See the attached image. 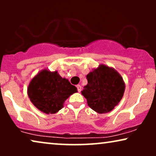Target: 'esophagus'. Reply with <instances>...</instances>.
Returning a JSON list of instances; mask_svg holds the SVG:
<instances>
[{
    "mask_svg": "<svg viewBox=\"0 0 156 156\" xmlns=\"http://www.w3.org/2000/svg\"><path fill=\"white\" fill-rule=\"evenodd\" d=\"M77 87V90L79 92H80V91H82V87H81V85L79 84V85H77V87Z\"/></svg>",
    "mask_w": 156,
    "mask_h": 156,
    "instance_id": "obj_1",
    "label": "esophagus"
}]
</instances>
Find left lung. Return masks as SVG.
I'll list each match as a JSON object with an SVG mask.
<instances>
[{
  "label": "left lung",
  "instance_id": "1",
  "mask_svg": "<svg viewBox=\"0 0 156 156\" xmlns=\"http://www.w3.org/2000/svg\"><path fill=\"white\" fill-rule=\"evenodd\" d=\"M88 84L82 94L87 104L99 114H106L114 109L122 99L125 82L114 68L101 64L87 75Z\"/></svg>",
  "mask_w": 156,
  "mask_h": 156
}]
</instances>
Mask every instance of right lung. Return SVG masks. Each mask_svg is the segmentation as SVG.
Wrapping results in <instances>:
<instances>
[{
	"label": "right lung",
	"instance_id": "1",
	"mask_svg": "<svg viewBox=\"0 0 156 156\" xmlns=\"http://www.w3.org/2000/svg\"><path fill=\"white\" fill-rule=\"evenodd\" d=\"M27 92L38 110L46 114H54L63 108L70 96L77 92V89L67 79L62 77L57 71L44 69L32 79Z\"/></svg>",
	"mask_w": 156,
	"mask_h": 156
}]
</instances>
